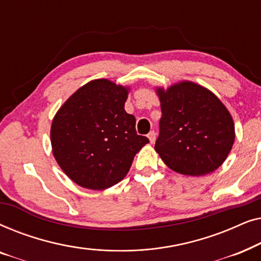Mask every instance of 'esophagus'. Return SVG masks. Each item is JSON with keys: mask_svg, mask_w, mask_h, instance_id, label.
<instances>
[{"mask_svg": "<svg viewBox=\"0 0 261 261\" xmlns=\"http://www.w3.org/2000/svg\"><path fill=\"white\" fill-rule=\"evenodd\" d=\"M147 137H148V139H149V141H151V144H153V142L155 141V132H154V130H151V132H149V133H148Z\"/></svg>", "mask_w": 261, "mask_h": 261, "instance_id": "esophagus-1", "label": "esophagus"}]
</instances>
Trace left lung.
<instances>
[{
  "mask_svg": "<svg viewBox=\"0 0 261 261\" xmlns=\"http://www.w3.org/2000/svg\"><path fill=\"white\" fill-rule=\"evenodd\" d=\"M162 107L155 151L171 170L187 176L215 171L234 144V122L213 92L191 82L158 89Z\"/></svg>",
  "mask_w": 261,
  "mask_h": 261,
  "instance_id": "1",
  "label": "left lung"
}]
</instances>
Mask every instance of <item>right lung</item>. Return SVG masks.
I'll list each match as a JSON object with an SVG mask.
<instances>
[{
  "instance_id": "add662e5",
  "label": "right lung",
  "mask_w": 261,
  "mask_h": 261,
  "mask_svg": "<svg viewBox=\"0 0 261 261\" xmlns=\"http://www.w3.org/2000/svg\"><path fill=\"white\" fill-rule=\"evenodd\" d=\"M128 91L108 80L89 82L56 114L51 127L53 155L70 179L103 190L122 179L141 147L149 142L135 130L124 110Z\"/></svg>"
}]
</instances>
